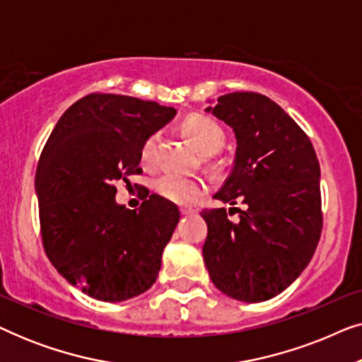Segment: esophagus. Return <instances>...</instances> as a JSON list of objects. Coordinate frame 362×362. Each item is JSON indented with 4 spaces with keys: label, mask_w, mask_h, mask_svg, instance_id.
Segmentation results:
<instances>
[{
    "label": "esophagus",
    "mask_w": 362,
    "mask_h": 362,
    "mask_svg": "<svg viewBox=\"0 0 362 362\" xmlns=\"http://www.w3.org/2000/svg\"><path fill=\"white\" fill-rule=\"evenodd\" d=\"M196 209H192V207H181V214L182 216H187V214H194Z\"/></svg>",
    "instance_id": "34e87169"
}]
</instances>
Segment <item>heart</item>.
<instances>
[{"mask_svg": "<svg viewBox=\"0 0 362 362\" xmlns=\"http://www.w3.org/2000/svg\"><path fill=\"white\" fill-rule=\"evenodd\" d=\"M182 132L201 155H214L224 146L226 133L222 127L206 115H192L182 123ZM158 135H151L141 146V163L145 166H153L158 155ZM155 191L163 199L175 204H192L207 191V185L197 177H181L176 175H163L155 181Z\"/></svg>", "mask_w": 362, "mask_h": 362, "instance_id": "b5f03b06", "label": "heart"}]
</instances>
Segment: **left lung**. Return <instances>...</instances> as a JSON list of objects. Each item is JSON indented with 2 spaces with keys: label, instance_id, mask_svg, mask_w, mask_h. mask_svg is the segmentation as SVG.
Returning <instances> with one entry per match:
<instances>
[{
  "label": "left lung",
  "instance_id": "1",
  "mask_svg": "<svg viewBox=\"0 0 362 362\" xmlns=\"http://www.w3.org/2000/svg\"><path fill=\"white\" fill-rule=\"evenodd\" d=\"M207 112L237 140L234 168L214 199L247 207H232L234 222L224 207L202 209L204 264L222 293L259 303L293 284L315 254L323 229L320 163L298 123L262 93H227Z\"/></svg>",
  "mask_w": 362,
  "mask_h": 362
}]
</instances>
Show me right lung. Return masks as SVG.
<instances>
[{
  "instance_id": "1",
  "label": "right lung",
  "mask_w": 362,
  "mask_h": 362,
  "mask_svg": "<svg viewBox=\"0 0 362 362\" xmlns=\"http://www.w3.org/2000/svg\"><path fill=\"white\" fill-rule=\"evenodd\" d=\"M175 115L156 102L88 93L64 112L42 148L36 194L44 250L92 298L123 301L156 281L180 209L158 194L140 209L118 206L115 181L140 175L143 143Z\"/></svg>"
}]
</instances>
